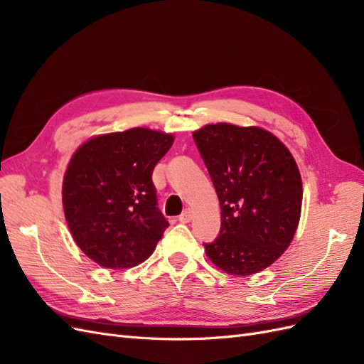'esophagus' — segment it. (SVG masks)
<instances>
[{
    "instance_id": "esophagus-1",
    "label": "esophagus",
    "mask_w": 364,
    "mask_h": 364,
    "mask_svg": "<svg viewBox=\"0 0 364 364\" xmlns=\"http://www.w3.org/2000/svg\"><path fill=\"white\" fill-rule=\"evenodd\" d=\"M191 218H193V209L186 208L185 211L179 215V222H181V223H190Z\"/></svg>"
}]
</instances>
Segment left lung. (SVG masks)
Wrapping results in <instances>:
<instances>
[{"label":"left lung","mask_w":364,"mask_h":364,"mask_svg":"<svg viewBox=\"0 0 364 364\" xmlns=\"http://www.w3.org/2000/svg\"><path fill=\"white\" fill-rule=\"evenodd\" d=\"M193 136L222 208L206 257L235 277L267 269L289 249L301 220L304 190L293 155L258 126L206 124Z\"/></svg>","instance_id":"obj_1"}]
</instances>
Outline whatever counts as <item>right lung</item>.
<instances>
[{"mask_svg":"<svg viewBox=\"0 0 364 364\" xmlns=\"http://www.w3.org/2000/svg\"><path fill=\"white\" fill-rule=\"evenodd\" d=\"M165 132L134 127L95 135L77 149L62 183L63 213L85 255L106 269H132L156 249L168 222L151 173L173 146Z\"/></svg>","mask_w":364,"mask_h":364,"instance_id":"obj_1","label":"right lung"}]
</instances>
